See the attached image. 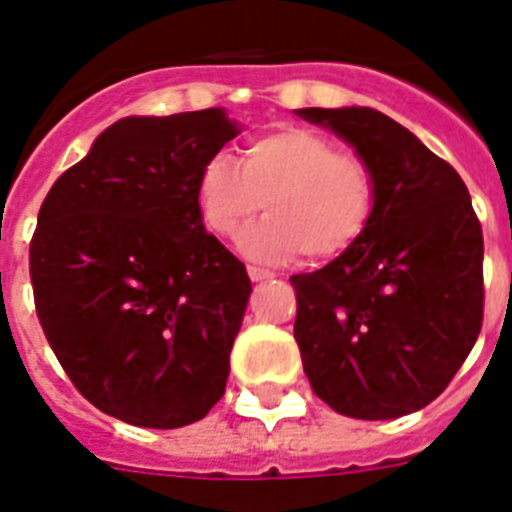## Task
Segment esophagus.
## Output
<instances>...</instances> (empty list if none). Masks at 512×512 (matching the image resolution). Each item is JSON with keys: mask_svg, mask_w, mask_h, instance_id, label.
<instances>
[{"mask_svg": "<svg viewBox=\"0 0 512 512\" xmlns=\"http://www.w3.org/2000/svg\"><path fill=\"white\" fill-rule=\"evenodd\" d=\"M247 273H249V278H252V281H268V278L276 276L273 270L257 268V265H247Z\"/></svg>", "mask_w": 512, "mask_h": 512, "instance_id": "1", "label": "esophagus"}]
</instances>
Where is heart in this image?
Listing matches in <instances>:
<instances>
[{
  "mask_svg": "<svg viewBox=\"0 0 512 512\" xmlns=\"http://www.w3.org/2000/svg\"><path fill=\"white\" fill-rule=\"evenodd\" d=\"M377 200L372 163L309 127L252 137L236 163L213 156L195 184L200 221L221 239L239 234L260 208L268 210L239 239L244 255L265 263H286L299 252L307 263L346 255L367 234Z\"/></svg>",
  "mask_w": 512,
  "mask_h": 512,
  "instance_id": "b5f03b06",
  "label": "heart"
}]
</instances>
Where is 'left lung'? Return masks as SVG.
<instances>
[{"mask_svg": "<svg viewBox=\"0 0 512 512\" xmlns=\"http://www.w3.org/2000/svg\"><path fill=\"white\" fill-rule=\"evenodd\" d=\"M372 163L367 234L315 273L291 276L294 338L317 398L351 419H395L432 403L484 320V239L448 161L382 111L299 109Z\"/></svg>", "mask_w": 512, "mask_h": 512, "instance_id": "left-lung-1", "label": "left lung"}]
</instances>
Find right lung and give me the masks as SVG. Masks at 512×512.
Segmentation results:
<instances>
[{"label": "right lung", "instance_id": "right-lung-1", "mask_svg": "<svg viewBox=\"0 0 512 512\" xmlns=\"http://www.w3.org/2000/svg\"><path fill=\"white\" fill-rule=\"evenodd\" d=\"M236 132L223 109L119 119L38 210L46 341L96 409L135 427L197 422L226 390L252 286L205 231L195 184Z\"/></svg>", "mask_w": 512, "mask_h": 512}]
</instances>
